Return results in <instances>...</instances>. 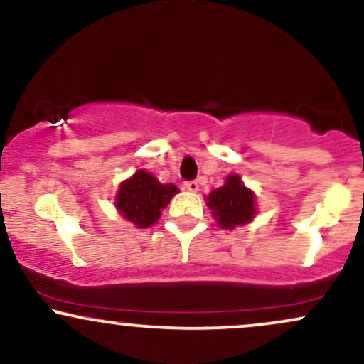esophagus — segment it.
Segmentation results:
<instances>
[{"instance_id":"obj_1","label":"esophagus","mask_w":364,"mask_h":364,"mask_svg":"<svg viewBox=\"0 0 364 364\" xmlns=\"http://www.w3.org/2000/svg\"><path fill=\"white\" fill-rule=\"evenodd\" d=\"M185 188L188 191H198V181H196V179H193V181H186Z\"/></svg>"}]
</instances>
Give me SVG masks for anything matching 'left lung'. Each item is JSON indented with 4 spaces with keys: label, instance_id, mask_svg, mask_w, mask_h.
<instances>
[{
    "label": "left lung",
    "instance_id": "1",
    "mask_svg": "<svg viewBox=\"0 0 364 364\" xmlns=\"http://www.w3.org/2000/svg\"><path fill=\"white\" fill-rule=\"evenodd\" d=\"M208 198V207L220 228H235L246 224L255 215V196L248 188H245L240 176L232 174L228 178L224 186L212 191Z\"/></svg>",
    "mask_w": 364,
    "mask_h": 364
}]
</instances>
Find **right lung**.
I'll return each instance as SVG.
<instances>
[{"instance_id":"1","label":"right lung","mask_w":364,"mask_h":364,"mask_svg":"<svg viewBox=\"0 0 364 364\" xmlns=\"http://www.w3.org/2000/svg\"><path fill=\"white\" fill-rule=\"evenodd\" d=\"M178 188L161 185L147 171H136L133 178L121 183L116 207L124 219L139 228H149L161 217V210L171 202Z\"/></svg>"}]
</instances>
